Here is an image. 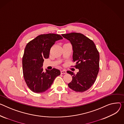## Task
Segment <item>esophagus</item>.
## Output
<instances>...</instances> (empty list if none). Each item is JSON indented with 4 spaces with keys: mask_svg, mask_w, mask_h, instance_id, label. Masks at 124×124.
Returning a JSON list of instances; mask_svg holds the SVG:
<instances>
[{
    "mask_svg": "<svg viewBox=\"0 0 124 124\" xmlns=\"http://www.w3.org/2000/svg\"><path fill=\"white\" fill-rule=\"evenodd\" d=\"M66 73H67V72H66V71L65 70H63L61 71V74H66Z\"/></svg>",
    "mask_w": 124,
    "mask_h": 124,
    "instance_id": "esophagus-1",
    "label": "esophagus"
}]
</instances>
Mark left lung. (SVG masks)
<instances>
[{
	"instance_id": "left-lung-1",
	"label": "left lung",
	"mask_w": 124,
	"mask_h": 124,
	"mask_svg": "<svg viewBox=\"0 0 124 124\" xmlns=\"http://www.w3.org/2000/svg\"><path fill=\"white\" fill-rule=\"evenodd\" d=\"M68 40L73 48V61L76 62L75 68L79 72L75 74L67 72L72 76L69 87L77 92H83L95 83L99 70V53L93 41L79 33L62 34Z\"/></svg>"
}]
</instances>
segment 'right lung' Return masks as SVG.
<instances>
[{
  "label": "right lung",
  "instance_id": "obj_1",
  "mask_svg": "<svg viewBox=\"0 0 124 124\" xmlns=\"http://www.w3.org/2000/svg\"><path fill=\"white\" fill-rule=\"evenodd\" d=\"M62 37L53 33L41 34L26 45L22 58L24 78L28 88L36 93L45 92L55 78L60 75L59 70L53 68L43 71V63L49 57L51 47Z\"/></svg>",
  "mask_w": 124,
  "mask_h": 124
}]
</instances>
